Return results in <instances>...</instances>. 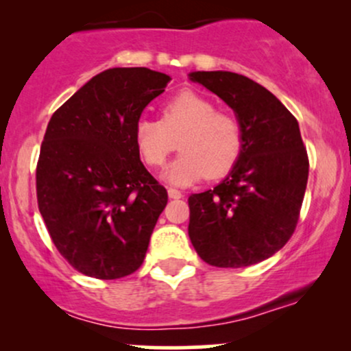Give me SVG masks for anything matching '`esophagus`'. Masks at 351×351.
<instances>
[{
  "instance_id": "obj_1",
  "label": "esophagus",
  "mask_w": 351,
  "mask_h": 351,
  "mask_svg": "<svg viewBox=\"0 0 351 351\" xmlns=\"http://www.w3.org/2000/svg\"><path fill=\"white\" fill-rule=\"evenodd\" d=\"M168 196H170L171 199H180L181 196H183V193L178 191V189H175V188H170L168 189Z\"/></svg>"
}]
</instances>
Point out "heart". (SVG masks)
Listing matches in <instances>:
<instances>
[{
    "label": "heart",
    "mask_w": 351,
    "mask_h": 351,
    "mask_svg": "<svg viewBox=\"0 0 351 351\" xmlns=\"http://www.w3.org/2000/svg\"><path fill=\"white\" fill-rule=\"evenodd\" d=\"M135 145L150 168H160L176 148L167 180L189 184L206 176L217 180L234 168L243 152V127L234 115L216 110V104L193 90H183L165 102L160 120L135 125Z\"/></svg>",
    "instance_id": "b5f03b06"
}]
</instances>
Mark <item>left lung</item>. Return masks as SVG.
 <instances>
[{
  "mask_svg": "<svg viewBox=\"0 0 351 351\" xmlns=\"http://www.w3.org/2000/svg\"><path fill=\"white\" fill-rule=\"evenodd\" d=\"M236 112L243 152L216 188L188 198V234L204 263L247 267L287 244L300 217L308 156L297 119L261 84L234 72H191Z\"/></svg>",
  "mask_w": 351,
  "mask_h": 351,
  "instance_id": "8db88e82",
  "label": "left lung"
}]
</instances>
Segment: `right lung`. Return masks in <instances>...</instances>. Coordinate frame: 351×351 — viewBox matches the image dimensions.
Segmentation results:
<instances>
[{
	"label": "right lung",
	"instance_id": "add662e5",
	"mask_svg": "<svg viewBox=\"0 0 351 351\" xmlns=\"http://www.w3.org/2000/svg\"><path fill=\"white\" fill-rule=\"evenodd\" d=\"M168 82L170 75L147 67L107 69L47 123L38 206L60 256L80 274L120 279L143 263L168 193L140 162L134 134Z\"/></svg>",
	"mask_w": 351,
	"mask_h": 351
}]
</instances>
